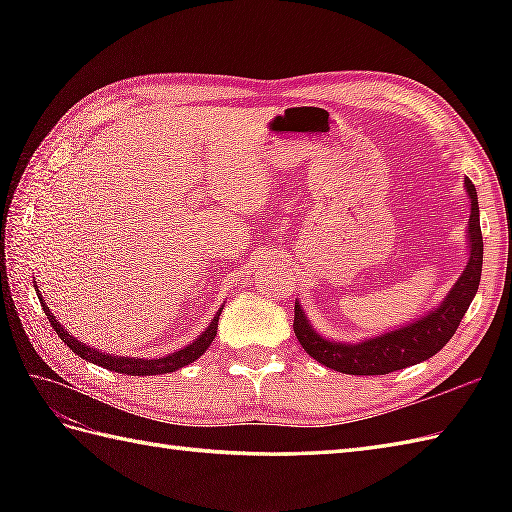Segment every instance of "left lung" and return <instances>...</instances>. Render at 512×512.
<instances>
[{"label":"left lung","instance_id":"left-lung-1","mask_svg":"<svg viewBox=\"0 0 512 512\" xmlns=\"http://www.w3.org/2000/svg\"><path fill=\"white\" fill-rule=\"evenodd\" d=\"M466 193L471 198V217H469V264L462 270L460 279L449 290L436 310L424 314L418 321L402 325L398 330L378 334L374 339L361 343H336L312 328L306 312L301 310L299 301H295V336L301 347L314 361L334 369V372L354 374V376H380L391 374L396 369H405L427 361L438 354L469 310L471 301L480 286L482 277V259L484 242L480 228V206H477V191L469 178H464Z\"/></svg>","mask_w":512,"mask_h":512}]
</instances>
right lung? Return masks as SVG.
Instances as JSON below:
<instances>
[{"mask_svg": "<svg viewBox=\"0 0 512 512\" xmlns=\"http://www.w3.org/2000/svg\"><path fill=\"white\" fill-rule=\"evenodd\" d=\"M35 290H37V297H39L41 308H43V312H46V317H48L50 325L54 328V332L59 334V339H61L65 345H68L74 354H79L81 358H85V361H90V363H94V365L110 369V372L127 374V376H156V374H169V372H176V369H180V367H184V365L198 361V358L206 352V347H209V345L213 343L215 334H217V321H220V314H222V308L217 310V314L213 317L209 328H206L191 345L182 347V350L173 352V354H169V356L149 358V361H147V358H138V356L127 358V356H112V354H105V352H96L94 347L85 345V343H81V341H76L74 336H72L68 330H65L57 319L52 317V312L48 310L46 301H43V297L39 295L37 284H35Z\"/></svg>", "mask_w": 512, "mask_h": 512, "instance_id": "1", "label": "right lung"}]
</instances>
